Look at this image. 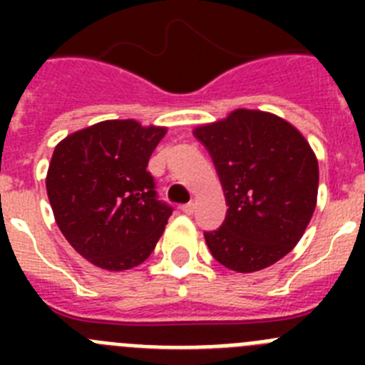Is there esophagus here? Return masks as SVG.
I'll use <instances>...</instances> for the list:
<instances>
[{
    "instance_id": "1",
    "label": "esophagus",
    "mask_w": 365,
    "mask_h": 365,
    "mask_svg": "<svg viewBox=\"0 0 365 365\" xmlns=\"http://www.w3.org/2000/svg\"><path fill=\"white\" fill-rule=\"evenodd\" d=\"M180 210L185 212L186 215H192L193 210H195V205H193V202H186V205L180 206Z\"/></svg>"
}]
</instances>
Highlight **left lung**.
Returning a JSON list of instances; mask_svg holds the SVG:
<instances>
[{"instance_id": "obj_1", "label": "left lung", "mask_w": 365, "mask_h": 365, "mask_svg": "<svg viewBox=\"0 0 365 365\" xmlns=\"http://www.w3.org/2000/svg\"><path fill=\"white\" fill-rule=\"evenodd\" d=\"M193 133L214 160L228 206L221 227L205 232L212 256L235 272H256L287 256L318 195V160L303 135L254 109H235Z\"/></svg>"}]
</instances>
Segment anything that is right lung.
Masks as SVG:
<instances>
[{"label": "right lung", "instance_id": "add662e5", "mask_svg": "<svg viewBox=\"0 0 365 365\" xmlns=\"http://www.w3.org/2000/svg\"><path fill=\"white\" fill-rule=\"evenodd\" d=\"M164 128L106 120L54 148L47 195L71 247L106 270H128L153 252L173 208L160 201L148 163Z\"/></svg>", "mask_w": 365, "mask_h": 365}]
</instances>
